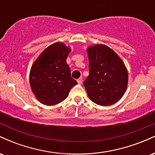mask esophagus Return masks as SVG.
Returning <instances> with one entry per match:
<instances>
[{"label": "esophagus", "mask_w": 155, "mask_h": 155, "mask_svg": "<svg viewBox=\"0 0 155 155\" xmlns=\"http://www.w3.org/2000/svg\"><path fill=\"white\" fill-rule=\"evenodd\" d=\"M82 78H79V79H77V82H78V84H81V83H82Z\"/></svg>", "instance_id": "34e87169"}]
</instances>
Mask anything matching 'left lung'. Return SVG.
Masks as SVG:
<instances>
[{
	"instance_id": "1",
	"label": "left lung",
	"mask_w": 155,
	"mask_h": 155,
	"mask_svg": "<svg viewBox=\"0 0 155 155\" xmlns=\"http://www.w3.org/2000/svg\"><path fill=\"white\" fill-rule=\"evenodd\" d=\"M89 76L84 81L90 99L100 106L120 101L128 82L127 70L114 51L104 44L87 48Z\"/></svg>"
}]
</instances>
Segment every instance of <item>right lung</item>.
<instances>
[{"label":"right lung","instance_id":"obj_1","mask_svg":"<svg viewBox=\"0 0 155 155\" xmlns=\"http://www.w3.org/2000/svg\"><path fill=\"white\" fill-rule=\"evenodd\" d=\"M71 48L61 42L49 46L32 65L30 84L41 104L53 106L65 100L77 81L71 78L66 59Z\"/></svg>","mask_w":155,"mask_h":155}]
</instances>
